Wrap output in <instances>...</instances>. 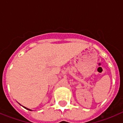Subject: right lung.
Wrapping results in <instances>:
<instances>
[{
	"instance_id": "right-lung-1",
	"label": "right lung",
	"mask_w": 123,
	"mask_h": 123,
	"mask_svg": "<svg viewBox=\"0 0 123 123\" xmlns=\"http://www.w3.org/2000/svg\"><path fill=\"white\" fill-rule=\"evenodd\" d=\"M21 106H22V105H21ZM23 107H24V108H26V110H29V111H32V110H31V109H29V108H26V107H25V106H23Z\"/></svg>"
}]
</instances>
